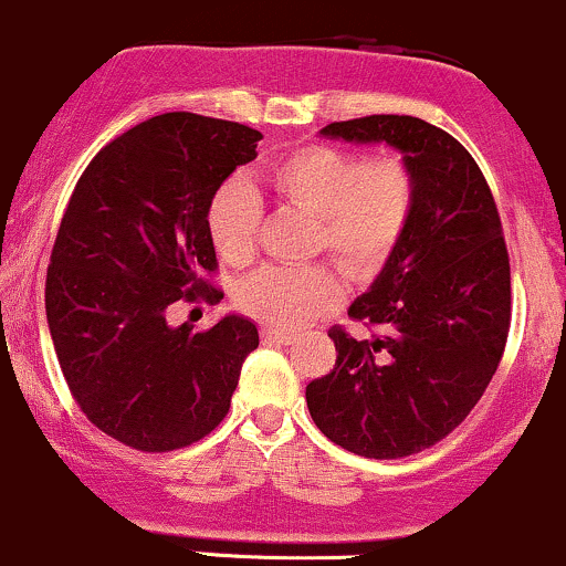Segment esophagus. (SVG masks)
Here are the masks:
<instances>
[{
	"instance_id": "obj_1",
	"label": "esophagus",
	"mask_w": 566,
	"mask_h": 566,
	"mask_svg": "<svg viewBox=\"0 0 566 566\" xmlns=\"http://www.w3.org/2000/svg\"><path fill=\"white\" fill-rule=\"evenodd\" d=\"M262 338H264V342H275V344H291L296 336L285 334V331H281V328H272V325H264Z\"/></svg>"
}]
</instances>
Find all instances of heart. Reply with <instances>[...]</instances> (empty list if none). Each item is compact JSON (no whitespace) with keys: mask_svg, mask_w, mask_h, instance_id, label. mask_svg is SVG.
Wrapping results in <instances>:
<instances>
[{"mask_svg":"<svg viewBox=\"0 0 566 566\" xmlns=\"http://www.w3.org/2000/svg\"><path fill=\"white\" fill-rule=\"evenodd\" d=\"M268 182L289 209L321 219L315 249L355 281H368L402 241L416 203V179L400 158H368L331 145H304L270 166ZM262 203L243 179L219 188L206 211L211 245L228 264L256 256ZM328 268H268L238 289V307L275 328H298L342 302Z\"/></svg>","mask_w":566,"mask_h":566,"instance_id":"heart-1","label":"heart"}]
</instances>
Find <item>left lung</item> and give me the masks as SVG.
Instances as JSON below:
<instances>
[{"label":"left lung","instance_id":"1","mask_svg":"<svg viewBox=\"0 0 566 566\" xmlns=\"http://www.w3.org/2000/svg\"><path fill=\"white\" fill-rule=\"evenodd\" d=\"M321 137L402 153L416 203L402 241L349 317L374 338L331 331L336 365L307 387L331 442L365 458H402L444 440L495 376L511 323V270L493 192L469 150L416 116H365Z\"/></svg>","mask_w":566,"mask_h":566}]
</instances>
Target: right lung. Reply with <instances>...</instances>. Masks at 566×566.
<instances>
[{
    "label": "right lung",
    "mask_w": 566,
    "mask_h": 566,
    "mask_svg": "<svg viewBox=\"0 0 566 566\" xmlns=\"http://www.w3.org/2000/svg\"><path fill=\"white\" fill-rule=\"evenodd\" d=\"M262 132L161 113L105 145L76 182L46 270L44 307L73 400L113 440L166 453L228 416L243 360L259 347L249 317L214 328L169 325L171 304L222 294L206 211Z\"/></svg>",
    "instance_id": "right-lung-1"
}]
</instances>
